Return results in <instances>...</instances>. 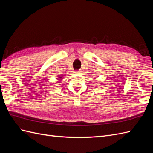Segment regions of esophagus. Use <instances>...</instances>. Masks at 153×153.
Returning <instances> with one entry per match:
<instances>
[{
  "instance_id": "esophagus-1",
  "label": "esophagus",
  "mask_w": 153,
  "mask_h": 153,
  "mask_svg": "<svg viewBox=\"0 0 153 153\" xmlns=\"http://www.w3.org/2000/svg\"><path fill=\"white\" fill-rule=\"evenodd\" d=\"M81 70H76V71H74V73L75 74H80L81 73Z\"/></svg>"
}]
</instances>
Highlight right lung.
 <instances>
[{"label": "right lung", "instance_id": "right-lung-1", "mask_svg": "<svg viewBox=\"0 0 153 153\" xmlns=\"http://www.w3.org/2000/svg\"><path fill=\"white\" fill-rule=\"evenodd\" d=\"M63 75H60V76L59 77H58V78H57V80H60V81H61V80H62V79H63Z\"/></svg>", "mask_w": 153, "mask_h": 153}]
</instances>
